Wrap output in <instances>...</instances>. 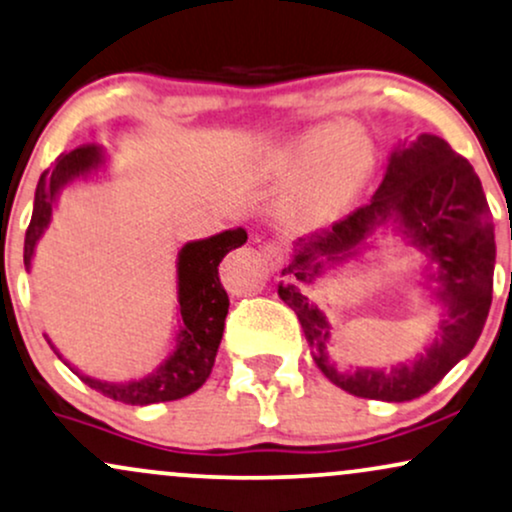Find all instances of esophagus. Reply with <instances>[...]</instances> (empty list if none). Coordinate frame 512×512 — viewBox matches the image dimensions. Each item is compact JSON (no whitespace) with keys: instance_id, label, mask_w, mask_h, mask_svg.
<instances>
[{"instance_id":"34e87169","label":"esophagus","mask_w":512,"mask_h":512,"mask_svg":"<svg viewBox=\"0 0 512 512\" xmlns=\"http://www.w3.org/2000/svg\"><path fill=\"white\" fill-rule=\"evenodd\" d=\"M261 254H263V258H266V263L273 270H278L282 263H285V258H287V254H285V249H282L280 244H275V242H268L266 246H263L261 249Z\"/></svg>"}]
</instances>
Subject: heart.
Segmentation results:
<instances>
[{
    "label": "heart",
    "instance_id": "heart-1",
    "mask_svg": "<svg viewBox=\"0 0 512 512\" xmlns=\"http://www.w3.org/2000/svg\"><path fill=\"white\" fill-rule=\"evenodd\" d=\"M378 165L376 138L362 122L311 124L275 146L266 172L275 179L297 177L287 194V215L297 222H323L340 213Z\"/></svg>",
    "mask_w": 512,
    "mask_h": 512
}]
</instances>
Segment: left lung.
Returning a JSON list of instances; mask_svg holds the SVG:
<instances>
[{"mask_svg":"<svg viewBox=\"0 0 512 512\" xmlns=\"http://www.w3.org/2000/svg\"><path fill=\"white\" fill-rule=\"evenodd\" d=\"M378 231L400 236L425 256V293L437 306V330L422 353L390 370H340L327 354L332 327L308 294L318 279L375 250ZM494 266V222L477 172L443 138L419 134L395 146L366 206L294 242L278 294L297 314L311 357L330 383L357 398L407 402L429 393L477 345L491 309Z\"/></svg>","mask_w":512,"mask_h":512,"instance_id":"left-lung-1","label":"left lung"}]
</instances>
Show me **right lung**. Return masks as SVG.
Here are the masks:
<instances>
[{
	"instance_id": "add662e5",
	"label": "right lung",
	"mask_w": 512,
	"mask_h": 512,
	"mask_svg": "<svg viewBox=\"0 0 512 512\" xmlns=\"http://www.w3.org/2000/svg\"><path fill=\"white\" fill-rule=\"evenodd\" d=\"M107 172V153L102 146H81L71 153L59 155L52 170L40 174L38 189H35L33 218H30L26 244H23V266L30 273L33 268L35 246L50 227L54 208L66 186L102 177ZM244 227H234L206 239L186 242L177 254V333L174 345L167 357L146 376L129 378V381H102V378L88 376L78 371V366L54 350L62 362L74 374L107 398L124 402V405H155V402H170L196 393L206 383L215 364L222 330H225V316L230 309V299L222 290L218 278L220 261L232 249L246 244Z\"/></svg>"
}]
</instances>
